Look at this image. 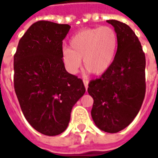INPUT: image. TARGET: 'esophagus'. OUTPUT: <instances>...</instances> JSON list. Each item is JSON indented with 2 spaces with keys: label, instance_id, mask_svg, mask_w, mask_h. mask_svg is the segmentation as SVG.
I'll return each instance as SVG.
<instances>
[{
  "label": "esophagus",
  "instance_id": "esophagus-1",
  "mask_svg": "<svg viewBox=\"0 0 158 158\" xmlns=\"http://www.w3.org/2000/svg\"><path fill=\"white\" fill-rule=\"evenodd\" d=\"M88 84H89V82H88L87 80H84V85H85V87L86 90L88 89Z\"/></svg>",
  "mask_w": 158,
  "mask_h": 158
}]
</instances>
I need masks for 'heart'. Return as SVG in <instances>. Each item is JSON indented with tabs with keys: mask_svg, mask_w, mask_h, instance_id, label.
Instances as JSON below:
<instances>
[{
	"mask_svg": "<svg viewBox=\"0 0 158 158\" xmlns=\"http://www.w3.org/2000/svg\"><path fill=\"white\" fill-rule=\"evenodd\" d=\"M70 48L62 51V62L68 72L74 74L82 61L85 69L95 75H102L113 64L117 49L118 35L109 26L80 30L69 41Z\"/></svg>",
	"mask_w": 158,
	"mask_h": 158,
	"instance_id": "obj_1",
	"label": "heart"
}]
</instances>
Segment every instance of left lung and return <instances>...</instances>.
<instances>
[{
	"mask_svg": "<svg viewBox=\"0 0 158 158\" xmlns=\"http://www.w3.org/2000/svg\"><path fill=\"white\" fill-rule=\"evenodd\" d=\"M118 35L113 64L99 79L91 80L88 93L94 100L91 117L101 130L118 133L130 124L146 94V56L138 37L129 26L107 20Z\"/></svg>",
	"mask_w": 158,
	"mask_h": 158,
	"instance_id": "1",
	"label": "left lung"
}]
</instances>
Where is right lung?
<instances>
[{"label": "right lung", "mask_w": 158, "mask_h": 158, "mask_svg": "<svg viewBox=\"0 0 158 158\" xmlns=\"http://www.w3.org/2000/svg\"><path fill=\"white\" fill-rule=\"evenodd\" d=\"M69 24L39 21L20 39L14 55V89L23 115L38 132L65 131L73 106L85 92L82 79L66 71L62 40Z\"/></svg>", "instance_id": "1"}]
</instances>
